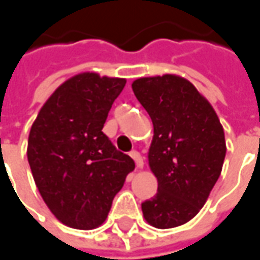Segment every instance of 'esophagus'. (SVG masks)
I'll list each match as a JSON object with an SVG mask.
<instances>
[{
    "mask_svg": "<svg viewBox=\"0 0 260 260\" xmlns=\"http://www.w3.org/2000/svg\"><path fill=\"white\" fill-rule=\"evenodd\" d=\"M129 155L132 157V159L135 161V164H137L138 168H142V167H144V159H142V157H141V154H139L138 151H131Z\"/></svg>",
    "mask_w": 260,
    "mask_h": 260,
    "instance_id": "obj_1",
    "label": "esophagus"
}]
</instances>
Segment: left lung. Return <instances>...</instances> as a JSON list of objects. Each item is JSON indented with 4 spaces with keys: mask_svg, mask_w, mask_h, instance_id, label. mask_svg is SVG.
Here are the masks:
<instances>
[{
    "mask_svg": "<svg viewBox=\"0 0 260 260\" xmlns=\"http://www.w3.org/2000/svg\"><path fill=\"white\" fill-rule=\"evenodd\" d=\"M134 93L154 125L148 159L158 192L141 204L157 229L177 228L204 206L226 157L224 132L211 105L183 77H141Z\"/></svg>",
    "mask_w": 260,
    "mask_h": 260,
    "instance_id": "obj_1",
    "label": "left lung"
}]
</instances>
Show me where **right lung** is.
Wrapping results in <instances>:
<instances>
[{
    "mask_svg": "<svg viewBox=\"0 0 260 260\" xmlns=\"http://www.w3.org/2000/svg\"><path fill=\"white\" fill-rule=\"evenodd\" d=\"M125 83L77 75L57 87L32 123L27 148L32 177L44 203L66 226L89 230L102 224L135 168L102 131Z\"/></svg>",
    "mask_w": 260,
    "mask_h": 260,
    "instance_id": "add662e5",
    "label": "right lung"
}]
</instances>
